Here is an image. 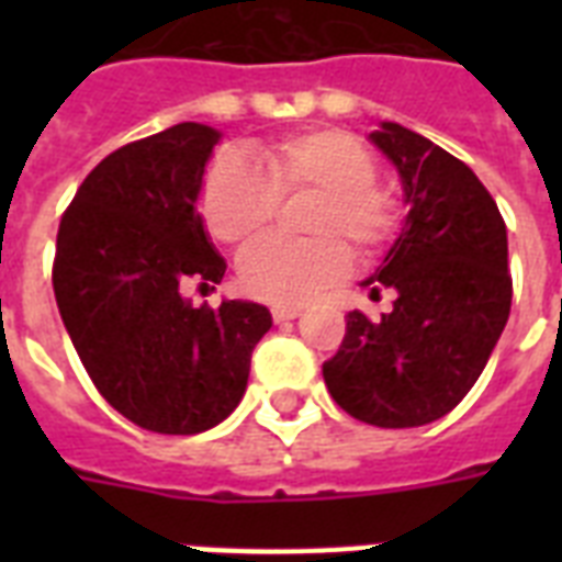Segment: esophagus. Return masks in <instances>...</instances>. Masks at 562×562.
Returning <instances> with one entry per match:
<instances>
[{"label": "esophagus", "instance_id": "34e87169", "mask_svg": "<svg viewBox=\"0 0 562 562\" xmlns=\"http://www.w3.org/2000/svg\"><path fill=\"white\" fill-rule=\"evenodd\" d=\"M271 315L277 324H285V321H294L300 315V306H273Z\"/></svg>", "mask_w": 562, "mask_h": 562}]
</instances>
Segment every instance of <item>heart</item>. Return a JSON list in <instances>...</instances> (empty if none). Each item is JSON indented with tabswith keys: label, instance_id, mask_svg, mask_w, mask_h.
<instances>
[{
	"label": "heart",
	"instance_id": "heart-1",
	"mask_svg": "<svg viewBox=\"0 0 562 562\" xmlns=\"http://www.w3.org/2000/svg\"><path fill=\"white\" fill-rule=\"evenodd\" d=\"M375 175L379 160L359 136L315 127L265 145L254 166L236 154L218 157L203 175L198 203L212 238L247 245L271 229L280 201L312 194L300 224L308 238H262L238 259L247 294L294 306L347 277V247L373 259L396 238L400 201Z\"/></svg>",
	"mask_w": 562,
	"mask_h": 562
}]
</instances>
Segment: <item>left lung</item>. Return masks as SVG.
Segmentation results:
<instances>
[{
    "label": "left lung",
    "mask_w": 562,
    "mask_h": 562,
    "mask_svg": "<svg viewBox=\"0 0 562 562\" xmlns=\"http://www.w3.org/2000/svg\"><path fill=\"white\" fill-rule=\"evenodd\" d=\"M400 169L408 221L370 277L373 297L393 291L379 321L347 315V333L324 361L326 387L350 417L414 428L458 405L479 382L514 297L507 227L475 171L408 127L370 134Z\"/></svg>",
    "instance_id": "left-lung-1"
}]
</instances>
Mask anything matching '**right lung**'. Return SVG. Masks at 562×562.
Here are the masks:
<instances>
[{
  "mask_svg": "<svg viewBox=\"0 0 562 562\" xmlns=\"http://www.w3.org/2000/svg\"><path fill=\"white\" fill-rule=\"evenodd\" d=\"M218 131L194 122L108 154L57 227L52 285L83 370L145 431L198 435L245 396L250 352L271 329L259 303L183 300L227 265L203 233L198 192Z\"/></svg>",
  "mask_w": 562,
  "mask_h": 562,
  "instance_id": "right-lung-1",
  "label": "right lung"
}]
</instances>
